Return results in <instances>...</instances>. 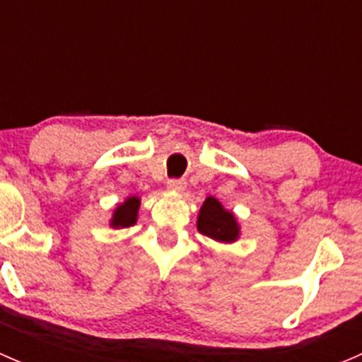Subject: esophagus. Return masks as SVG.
I'll return each mask as SVG.
<instances>
[{
  "instance_id": "34e87169",
  "label": "esophagus",
  "mask_w": 362,
  "mask_h": 362,
  "mask_svg": "<svg viewBox=\"0 0 362 362\" xmlns=\"http://www.w3.org/2000/svg\"><path fill=\"white\" fill-rule=\"evenodd\" d=\"M168 191L175 192V194H182V192L185 191V187H187V184H185L184 180H168Z\"/></svg>"
}]
</instances>
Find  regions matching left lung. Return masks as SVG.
<instances>
[{
	"label": "left lung",
	"instance_id": "8db88e82",
	"mask_svg": "<svg viewBox=\"0 0 362 362\" xmlns=\"http://www.w3.org/2000/svg\"><path fill=\"white\" fill-rule=\"evenodd\" d=\"M196 228L202 235L224 245H231L242 235V226L236 215L214 196H208L199 208Z\"/></svg>",
	"mask_w": 362,
	"mask_h": 362
}]
</instances>
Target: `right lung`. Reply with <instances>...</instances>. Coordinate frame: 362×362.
I'll use <instances>...</instances> for the list:
<instances>
[{
  "label": "right lung",
  "instance_id": "1",
  "mask_svg": "<svg viewBox=\"0 0 362 362\" xmlns=\"http://www.w3.org/2000/svg\"><path fill=\"white\" fill-rule=\"evenodd\" d=\"M140 198L138 196H127L122 203H119L113 210L110 221V228L113 229H122V228H131V226L136 224L138 221V210H140Z\"/></svg>",
  "mask_w": 362,
  "mask_h": 362
}]
</instances>
